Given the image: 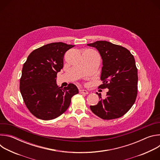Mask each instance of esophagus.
Here are the masks:
<instances>
[{
	"mask_svg": "<svg viewBox=\"0 0 160 160\" xmlns=\"http://www.w3.org/2000/svg\"><path fill=\"white\" fill-rule=\"evenodd\" d=\"M79 92H80V94H88V91L86 90H84V89H80V90H79Z\"/></svg>",
	"mask_w": 160,
	"mask_h": 160,
	"instance_id": "obj_1",
	"label": "esophagus"
}]
</instances>
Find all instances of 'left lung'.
<instances>
[{
    "mask_svg": "<svg viewBox=\"0 0 160 160\" xmlns=\"http://www.w3.org/2000/svg\"><path fill=\"white\" fill-rule=\"evenodd\" d=\"M99 51L102 59L99 87L108 88L106 97L90 108L104 120L118 118L131 108L138 94V69L133 56L126 48L107 41H96L87 44Z\"/></svg>",
    "mask_w": 160,
    "mask_h": 160,
    "instance_id": "obj_1",
    "label": "left lung"
}]
</instances>
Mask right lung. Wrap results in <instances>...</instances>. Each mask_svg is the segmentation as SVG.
Masks as SVG:
<instances>
[{
	"label": "right lung",
	"instance_id": "add662e5",
	"mask_svg": "<svg viewBox=\"0 0 160 160\" xmlns=\"http://www.w3.org/2000/svg\"><path fill=\"white\" fill-rule=\"evenodd\" d=\"M75 45L63 42L45 45L32 51L22 69L19 89L29 111L37 118L50 120L64 112L78 93L73 83L62 88L56 83L65 52Z\"/></svg>",
	"mask_w": 160,
	"mask_h": 160
}]
</instances>
